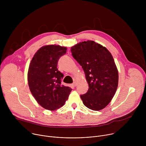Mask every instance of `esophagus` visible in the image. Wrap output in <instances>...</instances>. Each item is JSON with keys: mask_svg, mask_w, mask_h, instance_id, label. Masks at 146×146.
I'll list each match as a JSON object with an SVG mask.
<instances>
[{"mask_svg": "<svg viewBox=\"0 0 146 146\" xmlns=\"http://www.w3.org/2000/svg\"><path fill=\"white\" fill-rule=\"evenodd\" d=\"M77 86V83L76 82H74L73 84H72V86L73 87H76Z\"/></svg>", "mask_w": 146, "mask_h": 146, "instance_id": "obj_1", "label": "esophagus"}]
</instances>
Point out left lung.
Segmentation results:
<instances>
[{
	"instance_id": "obj_1",
	"label": "left lung",
	"mask_w": 146,
	"mask_h": 146,
	"mask_svg": "<svg viewBox=\"0 0 146 146\" xmlns=\"http://www.w3.org/2000/svg\"><path fill=\"white\" fill-rule=\"evenodd\" d=\"M71 52L84 70L88 84L87 92L80 95L83 103L92 110L104 109L118 87V72L112 55L106 47L91 40L72 47Z\"/></svg>"
}]
</instances>
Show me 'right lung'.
I'll list each match as a JSON object with an SVG mask.
<instances>
[{
  "mask_svg": "<svg viewBox=\"0 0 146 146\" xmlns=\"http://www.w3.org/2000/svg\"><path fill=\"white\" fill-rule=\"evenodd\" d=\"M67 48L59 45L41 47L34 55L29 65L28 81L30 91L39 105L49 110L64 105L72 91L61 85L64 74L57 68L59 58L66 53Z\"/></svg>",
  "mask_w": 146,
  "mask_h": 146,
  "instance_id": "obj_1",
  "label": "right lung"
}]
</instances>
